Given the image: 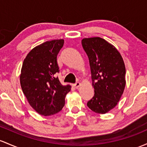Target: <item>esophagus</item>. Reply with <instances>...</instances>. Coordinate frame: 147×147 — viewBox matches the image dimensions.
<instances>
[{
    "label": "esophagus",
    "mask_w": 147,
    "mask_h": 147,
    "mask_svg": "<svg viewBox=\"0 0 147 147\" xmlns=\"http://www.w3.org/2000/svg\"><path fill=\"white\" fill-rule=\"evenodd\" d=\"M80 85H81V84H80V82H77L76 83H75V84H74V86H75V88H78L80 86Z\"/></svg>",
    "instance_id": "1"
}]
</instances>
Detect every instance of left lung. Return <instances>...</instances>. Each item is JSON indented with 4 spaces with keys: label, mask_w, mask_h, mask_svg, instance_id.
<instances>
[{
    "label": "left lung",
    "mask_w": 147,
    "mask_h": 147,
    "mask_svg": "<svg viewBox=\"0 0 147 147\" xmlns=\"http://www.w3.org/2000/svg\"><path fill=\"white\" fill-rule=\"evenodd\" d=\"M82 45L89 60L95 93L87 106L105 114L116 107L123 93L125 64L118 50L102 38H84Z\"/></svg>",
    "instance_id": "obj_1"
}]
</instances>
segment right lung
Here are the masks:
<instances>
[{
  "mask_svg": "<svg viewBox=\"0 0 147 147\" xmlns=\"http://www.w3.org/2000/svg\"><path fill=\"white\" fill-rule=\"evenodd\" d=\"M64 40L47 41L33 48L22 65L20 84L29 104L38 114L51 116L65 105L70 85L63 86L56 73L59 72L57 55Z\"/></svg>",
  "mask_w": 147,
  "mask_h": 147,
  "instance_id": "1",
  "label": "right lung"
}]
</instances>
